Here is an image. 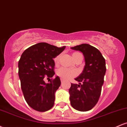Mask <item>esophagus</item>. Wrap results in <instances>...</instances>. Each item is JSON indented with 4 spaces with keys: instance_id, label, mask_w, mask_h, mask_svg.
<instances>
[{
    "instance_id": "esophagus-1",
    "label": "esophagus",
    "mask_w": 127,
    "mask_h": 127,
    "mask_svg": "<svg viewBox=\"0 0 127 127\" xmlns=\"http://www.w3.org/2000/svg\"><path fill=\"white\" fill-rule=\"evenodd\" d=\"M64 80L63 79H62V78H61V82H62V83H63L64 82Z\"/></svg>"
}]
</instances>
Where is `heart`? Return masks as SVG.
I'll use <instances>...</instances> for the list:
<instances>
[{"instance_id": "heart-1", "label": "heart", "mask_w": 127, "mask_h": 127, "mask_svg": "<svg viewBox=\"0 0 127 127\" xmlns=\"http://www.w3.org/2000/svg\"><path fill=\"white\" fill-rule=\"evenodd\" d=\"M81 54L79 53V52H74L73 53L72 56L73 59L74 60L76 59V57H78V55H80ZM60 59V55H57V57H55L54 59L55 64H58ZM78 72L77 71V70L75 69V68H67L64 67H61L59 68L57 71V75L59 76V77L62 78V79L65 80H68L78 75Z\"/></svg>"}]
</instances>
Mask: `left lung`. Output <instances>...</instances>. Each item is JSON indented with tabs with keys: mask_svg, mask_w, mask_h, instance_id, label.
Instances as JSON below:
<instances>
[{
	"mask_svg": "<svg viewBox=\"0 0 127 127\" xmlns=\"http://www.w3.org/2000/svg\"><path fill=\"white\" fill-rule=\"evenodd\" d=\"M71 49L82 52L85 65L82 73L75 79L79 84H71L70 104L79 111H88L95 106L101 94L106 70L105 59L98 49L87 43Z\"/></svg>",
	"mask_w": 127,
	"mask_h": 127,
	"instance_id": "1",
	"label": "left lung"
}]
</instances>
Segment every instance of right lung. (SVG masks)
<instances>
[{"mask_svg":"<svg viewBox=\"0 0 127 127\" xmlns=\"http://www.w3.org/2000/svg\"><path fill=\"white\" fill-rule=\"evenodd\" d=\"M65 48L40 42L22 54L18 62L22 91L27 104L36 111H47L54 104L55 93L61 85L60 79L57 76L46 84L44 79L52 78L55 75L53 59Z\"/></svg>","mask_w":127,"mask_h":127,"instance_id":"right-lung-1","label":"right lung"}]
</instances>
